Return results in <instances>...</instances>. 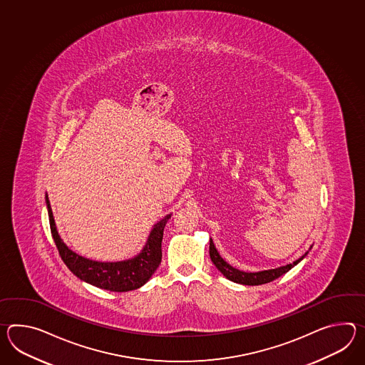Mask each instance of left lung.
<instances>
[{
	"mask_svg": "<svg viewBox=\"0 0 365 365\" xmlns=\"http://www.w3.org/2000/svg\"><path fill=\"white\" fill-rule=\"evenodd\" d=\"M305 252L304 257H307ZM210 255H211V260L213 264L217 267L220 272L225 276L229 280L235 282V283L243 284V285H260V284L269 283L274 282L279 276L284 275L285 272H288L292 267H294L299 262L304 259V257H301L300 259L293 262L291 264H287L283 267L272 268V269H267V271H259V272H243L237 268L232 267L230 264H227L225 260L220 257L219 252L216 250L213 241L210 240Z\"/></svg>",
	"mask_w": 365,
	"mask_h": 365,
	"instance_id": "8db88e82",
	"label": "left lung"
}]
</instances>
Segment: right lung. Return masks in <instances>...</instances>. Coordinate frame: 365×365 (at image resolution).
Listing matches in <instances>:
<instances>
[{"mask_svg": "<svg viewBox=\"0 0 365 365\" xmlns=\"http://www.w3.org/2000/svg\"><path fill=\"white\" fill-rule=\"evenodd\" d=\"M48 208L49 227L53 241L61 259L74 275L83 282L98 288L111 292H128L138 289L152 277L163 259V229L171 215L165 216L154 225L153 230L146 241L144 250L138 257L123 262H94L80 257L65 246L57 233L56 224L52 215L48 196H46Z\"/></svg>", "mask_w": 365, "mask_h": 365, "instance_id": "add662e5", "label": "right lung"}]
</instances>
